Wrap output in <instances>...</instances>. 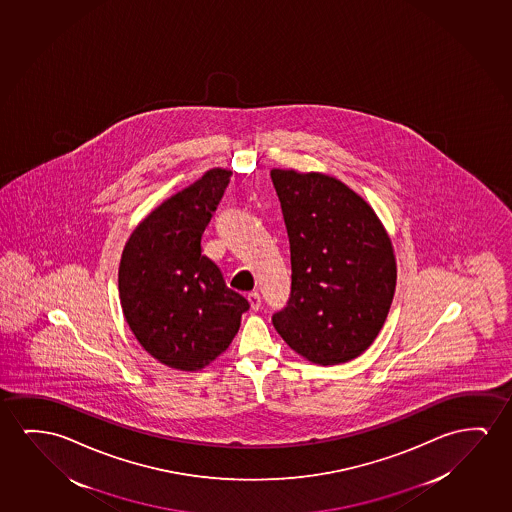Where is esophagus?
I'll return each mask as SVG.
<instances>
[{
  "label": "esophagus",
  "mask_w": 512,
  "mask_h": 512,
  "mask_svg": "<svg viewBox=\"0 0 512 512\" xmlns=\"http://www.w3.org/2000/svg\"><path fill=\"white\" fill-rule=\"evenodd\" d=\"M248 303H250V306H252V310H259L260 304H262V297H260L259 292H250L248 294Z\"/></svg>",
  "instance_id": "obj_1"
}]
</instances>
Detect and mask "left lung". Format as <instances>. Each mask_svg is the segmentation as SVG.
Listing matches in <instances>:
<instances>
[{"label": "left lung", "mask_w": 512, "mask_h": 512, "mask_svg": "<svg viewBox=\"0 0 512 512\" xmlns=\"http://www.w3.org/2000/svg\"><path fill=\"white\" fill-rule=\"evenodd\" d=\"M292 283L273 326L315 364L347 363L377 338L393 303V245L368 202L320 172L273 169Z\"/></svg>", "instance_id": "1"}]
</instances>
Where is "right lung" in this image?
Returning <instances> with one entry per match:
<instances>
[{
	"mask_svg": "<svg viewBox=\"0 0 512 512\" xmlns=\"http://www.w3.org/2000/svg\"><path fill=\"white\" fill-rule=\"evenodd\" d=\"M230 176L211 169L162 202L135 227L121 255L126 322L144 350L174 370H202L215 361L250 308L200 248Z\"/></svg>",
	"mask_w": 512,
	"mask_h": 512,
	"instance_id": "add662e5",
	"label": "right lung"
}]
</instances>
